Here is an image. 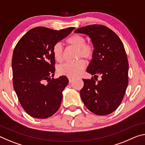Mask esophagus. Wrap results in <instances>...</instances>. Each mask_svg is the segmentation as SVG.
Returning <instances> with one entry per match:
<instances>
[{"instance_id": "34e87169", "label": "esophagus", "mask_w": 145, "mask_h": 145, "mask_svg": "<svg viewBox=\"0 0 145 145\" xmlns=\"http://www.w3.org/2000/svg\"><path fill=\"white\" fill-rule=\"evenodd\" d=\"M68 80H69V82H72L73 81V78H70V77L68 78Z\"/></svg>"}]
</instances>
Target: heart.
Here are the masks:
<instances>
[{"mask_svg":"<svg viewBox=\"0 0 145 145\" xmlns=\"http://www.w3.org/2000/svg\"><path fill=\"white\" fill-rule=\"evenodd\" d=\"M68 45L78 49L77 57H84L87 60H91L95 54V48L91 43H86V39L79 34H73L66 40ZM52 54L55 60L60 63L63 60V50L59 43H56L53 46ZM86 67V61L79 59L75 62L66 63L58 68L60 75L68 77H75L82 72Z\"/></svg>","mask_w":145,"mask_h":145,"instance_id":"1","label":"heart"}]
</instances>
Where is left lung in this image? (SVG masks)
I'll return each instance as SVG.
<instances>
[{
	"label": "left lung",
	"mask_w": 145,
	"mask_h": 145,
	"mask_svg": "<svg viewBox=\"0 0 145 145\" xmlns=\"http://www.w3.org/2000/svg\"><path fill=\"white\" fill-rule=\"evenodd\" d=\"M75 33L89 36L95 48L87 69L94 78L82 79L81 99L94 114H111L121 104L129 83V63L123 44L114 31L102 25H87ZM99 75L100 81L97 79Z\"/></svg>",
	"instance_id": "left-lung-1"
}]
</instances>
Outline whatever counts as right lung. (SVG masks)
<instances>
[{"instance_id":"right-lung-1","label":"right lung","mask_w":145,"mask_h":145,"mask_svg":"<svg viewBox=\"0 0 145 145\" xmlns=\"http://www.w3.org/2000/svg\"><path fill=\"white\" fill-rule=\"evenodd\" d=\"M74 29L34 27L14 47L12 57L14 89L22 107L32 117L47 118L60 107L68 79L66 76L51 78L54 75L56 63L52 48Z\"/></svg>"}]
</instances>
